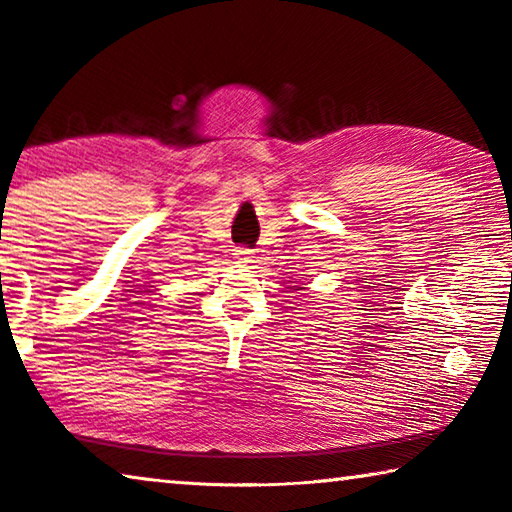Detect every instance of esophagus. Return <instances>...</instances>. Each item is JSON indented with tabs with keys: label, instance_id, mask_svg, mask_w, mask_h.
Masks as SVG:
<instances>
[{
	"label": "esophagus",
	"instance_id": "esophagus-1",
	"mask_svg": "<svg viewBox=\"0 0 512 512\" xmlns=\"http://www.w3.org/2000/svg\"><path fill=\"white\" fill-rule=\"evenodd\" d=\"M235 259L239 264H248L250 262V250L248 248H237L235 250Z\"/></svg>",
	"mask_w": 512,
	"mask_h": 512
}]
</instances>
